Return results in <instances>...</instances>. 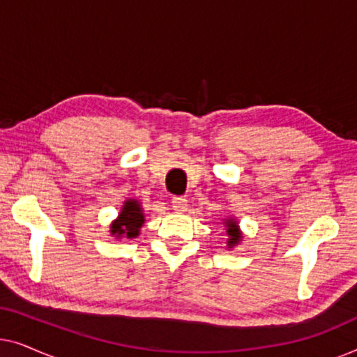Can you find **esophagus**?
I'll return each instance as SVG.
<instances>
[{
	"instance_id": "34e87169",
	"label": "esophagus",
	"mask_w": 357,
	"mask_h": 357,
	"mask_svg": "<svg viewBox=\"0 0 357 357\" xmlns=\"http://www.w3.org/2000/svg\"><path fill=\"white\" fill-rule=\"evenodd\" d=\"M172 208H174V211H177V213H185L188 208V202L183 197H175L172 199Z\"/></svg>"
}]
</instances>
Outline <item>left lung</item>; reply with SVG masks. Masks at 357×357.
Wrapping results in <instances>:
<instances>
[{
    "mask_svg": "<svg viewBox=\"0 0 357 357\" xmlns=\"http://www.w3.org/2000/svg\"><path fill=\"white\" fill-rule=\"evenodd\" d=\"M222 224L224 227H226V236H227V248L229 250H232L234 247H237L238 243L242 242V237L243 234L241 231V227H238V222L237 219L234 216H229V218H224L222 219Z\"/></svg>",
    "mask_w": 357,
    "mask_h": 357,
    "instance_id": "obj_1",
    "label": "left lung"
}]
</instances>
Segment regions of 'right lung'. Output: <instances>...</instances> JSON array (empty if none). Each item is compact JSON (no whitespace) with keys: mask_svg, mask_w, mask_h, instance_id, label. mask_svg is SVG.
<instances>
[{"mask_svg":"<svg viewBox=\"0 0 357 357\" xmlns=\"http://www.w3.org/2000/svg\"><path fill=\"white\" fill-rule=\"evenodd\" d=\"M146 221L144 209L139 199L126 198L119 216L110 222V236L115 238H136Z\"/></svg>","mask_w":357,"mask_h":357,"instance_id":"right-lung-1","label":"right lung"}]
</instances>
